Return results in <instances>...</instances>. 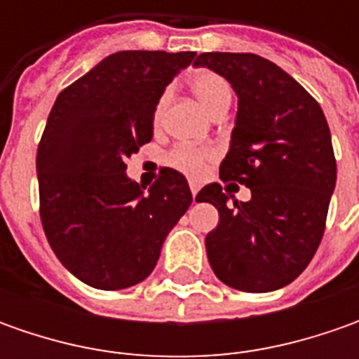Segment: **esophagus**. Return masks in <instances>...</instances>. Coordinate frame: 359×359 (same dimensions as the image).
<instances>
[{"label":"esophagus","mask_w":359,"mask_h":359,"mask_svg":"<svg viewBox=\"0 0 359 359\" xmlns=\"http://www.w3.org/2000/svg\"><path fill=\"white\" fill-rule=\"evenodd\" d=\"M189 189H191V196H194V200H196V196H198V191H200V184H198V182H189Z\"/></svg>","instance_id":"obj_1"}]
</instances>
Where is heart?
I'll return each mask as SVG.
<instances>
[{
    "label": "heart",
    "instance_id": "1",
    "mask_svg": "<svg viewBox=\"0 0 359 359\" xmlns=\"http://www.w3.org/2000/svg\"><path fill=\"white\" fill-rule=\"evenodd\" d=\"M189 88L196 93V97L200 100L201 105L214 116L219 109L229 107L231 102V86L226 77H222L215 72L210 69H200L196 72L194 76L189 77ZM168 91H163L159 95L156 109H154V123L158 126L159 118H161V111L168 104ZM215 149L214 147H208V145H191V144H180L172 147L165 158L163 163L168 168H172L175 172L189 175V177H200L201 173L205 172L208 163L214 161Z\"/></svg>",
    "mask_w": 359,
    "mask_h": 359
}]
</instances>
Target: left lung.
Returning a JSON list of instances; mask_svg holds the SVG:
<instances>
[{
    "label": "left lung",
    "instance_id": "8db88e82",
    "mask_svg": "<svg viewBox=\"0 0 359 359\" xmlns=\"http://www.w3.org/2000/svg\"><path fill=\"white\" fill-rule=\"evenodd\" d=\"M194 65L226 77L238 93L219 177L252 191V200L233 205L219 184L198 194L196 200L219 214L217 228L205 236L210 266L241 292L280 290L308 268L324 236L336 187L324 111L294 77L255 53L208 51Z\"/></svg>",
    "mask_w": 359,
    "mask_h": 359
}]
</instances>
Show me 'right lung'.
Masks as SVG:
<instances>
[{
	"label": "right lung",
	"instance_id": "1",
	"mask_svg": "<svg viewBox=\"0 0 359 359\" xmlns=\"http://www.w3.org/2000/svg\"><path fill=\"white\" fill-rule=\"evenodd\" d=\"M196 51H118L57 95L37 145L39 217L57 259L97 290H126L154 271L191 205L172 168L144 191L126 161L154 135L165 86Z\"/></svg>",
	"mask_w": 359,
	"mask_h": 359
}]
</instances>
